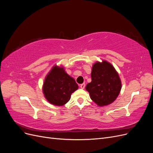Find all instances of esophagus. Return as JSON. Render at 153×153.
Wrapping results in <instances>:
<instances>
[{
  "label": "esophagus",
  "mask_w": 153,
  "mask_h": 153,
  "mask_svg": "<svg viewBox=\"0 0 153 153\" xmlns=\"http://www.w3.org/2000/svg\"><path fill=\"white\" fill-rule=\"evenodd\" d=\"M85 86V84H80V88H81V89H84Z\"/></svg>",
  "instance_id": "esophagus-1"
}]
</instances>
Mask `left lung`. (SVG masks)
<instances>
[{"mask_svg":"<svg viewBox=\"0 0 153 153\" xmlns=\"http://www.w3.org/2000/svg\"><path fill=\"white\" fill-rule=\"evenodd\" d=\"M91 82L85 89L91 99L99 106L113 103L121 89V81L114 66L106 61L96 62L92 68Z\"/></svg>","mask_w":153,"mask_h":153,"instance_id":"left-lung-1","label":"left lung"}]
</instances>
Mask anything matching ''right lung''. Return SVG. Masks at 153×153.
Listing matches in <instances>:
<instances>
[{
	"label": "right lung",
	"mask_w": 153,
	"mask_h": 153,
	"mask_svg": "<svg viewBox=\"0 0 153 153\" xmlns=\"http://www.w3.org/2000/svg\"><path fill=\"white\" fill-rule=\"evenodd\" d=\"M78 88L75 79L68 75L64 68L55 65L45 78L43 92L49 103L62 106L68 102L71 94Z\"/></svg>",
	"instance_id": "right-lung-1"
}]
</instances>
